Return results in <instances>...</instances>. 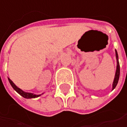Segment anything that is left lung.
I'll return each instance as SVG.
<instances>
[{
	"label": "left lung",
	"mask_w": 127,
	"mask_h": 127,
	"mask_svg": "<svg viewBox=\"0 0 127 127\" xmlns=\"http://www.w3.org/2000/svg\"><path fill=\"white\" fill-rule=\"evenodd\" d=\"M115 54H116V58H117V69H116V72H115V79H114V82H113V89L115 88L116 85H118V80H119V76H120V64L118 62V52L117 51H115Z\"/></svg>",
	"instance_id": "left-lung-1"
}]
</instances>
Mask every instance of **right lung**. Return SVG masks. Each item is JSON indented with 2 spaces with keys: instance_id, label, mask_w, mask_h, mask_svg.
<instances>
[{
  "instance_id": "right-lung-1",
  "label": "right lung",
  "mask_w": 127,
  "mask_h": 127,
  "mask_svg": "<svg viewBox=\"0 0 127 127\" xmlns=\"http://www.w3.org/2000/svg\"><path fill=\"white\" fill-rule=\"evenodd\" d=\"M9 79V83H10V85H11V86L13 88V89L16 91L17 93H19L21 96H22L23 97H25V98H27V99H29V98H35V97H37V96H40V95H35V94H31V93H26V92H24L23 91H22L20 88H19L16 85H15L9 78H8Z\"/></svg>"
}]
</instances>
